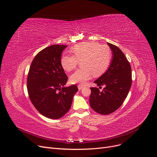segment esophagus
<instances>
[{"mask_svg": "<svg viewBox=\"0 0 157 157\" xmlns=\"http://www.w3.org/2000/svg\"><path fill=\"white\" fill-rule=\"evenodd\" d=\"M78 89H79V90H81V89H83V88H84V86L79 84V85H78Z\"/></svg>", "mask_w": 157, "mask_h": 157, "instance_id": "1", "label": "esophagus"}]
</instances>
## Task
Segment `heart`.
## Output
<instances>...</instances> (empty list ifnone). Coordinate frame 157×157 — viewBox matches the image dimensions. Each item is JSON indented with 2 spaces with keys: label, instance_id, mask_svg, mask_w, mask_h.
<instances>
[{
  "label": "heart",
  "instance_id": "1",
  "mask_svg": "<svg viewBox=\"0 0 157 157\" xmlns=\"http://www.w3.org/2000/svg\"><path fill=\"white\" fill-rule=\"evenodd\" d=\"M71 52L73 55H64L61 59L63 68L66 71L75 70L79 61H82L83 69L78 70L70 77L73 84H85L93 76L98 77L107 70L111 59L109 48L94 41L80 43L74 46Z\"/></svg>",
  "mask_w": 157,
  "mask_h": 157
}]
</instances>
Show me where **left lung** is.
<instances>
[{"label":"left lung","instance_id":"obj_1","mask_svg":"<svg viewBox=\"0 0 157 157\" xmlns=\"http://www.w3.org/2000/svg\"><path fill=\"white\" fill-rule=\"evenodd\" d=\"M107 44L113 55L110 64L107 70L94 81L98 86L105 87L101 92L97 87H91L89 98L91 108L103 115L113 113L121 107L132 85L131 66L125 55L117 47Z\"/></svg>","mask_w":157,"mask_h":157}]
</instances>
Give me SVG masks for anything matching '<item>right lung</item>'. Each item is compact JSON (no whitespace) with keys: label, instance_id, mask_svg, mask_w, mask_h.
Segmentation results:
<instances>
[{"label":"right lung","instance_id":"add662e5","mask_svg":"<svg viewBox=\"0 0 157 157\" xmlns=\"http://www.w3.org/2000/svg\"><path fill=\"white\" fill-rule=\"evenodd\" d=\"M66 45L53 44L34 58L27 77V90L32 103L43 116L58 119L69 111L76 85L65 87L68 76L61 64Z\"/></svg>","mask_w":157,"mask_h":157}]
</instances>
